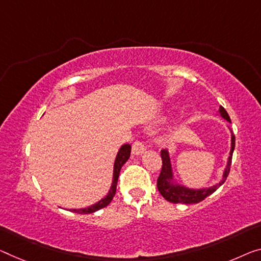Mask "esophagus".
Returning <instances> with one entry per match:
<instances>
[{"mask_svg":"<svg viewBox=\"0 0 261 261\" xmlns=\"http://www.w3.org/2000/svg\"><path fill=\"white\" fill-rule=\"evenodd\" d=\"M132 151L134 155H141L146 151V147H144L142 141H135L132 146Z\"/></svg>","mask_w":261,"mask_h":261,"instance_id":"1","label":"esophagus"}]
</instances>
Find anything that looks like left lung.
Returning a JSON list of instances; mask_svg holds the SVG:
<instances>
[{
  "label": "left lung",
  "instance_id": "left-lung-1",
  "mask_svg": "<svg viewBox=\"0 0 261 261\" xmlns=\"http://www.w3.org/2000/svg\"><path fill=\"white\" fill-rule=\"evenodd\" d=\"M220 113H222V117L226 119L228 122H231V119L228 117L227 112L225 108L220 107ZM232 143H231V151L230 156H228L227 166L225 168V171H224L223 178L218 184L216 186L207 188V189H200V190H192L188 189V188H184L181 186H174L171 183L172 181V171H171V164H170V159L169 154L166 149L161 151V159H162V168L161 172H160V176L158 178V189L164 198H166L168 202L170 203H182V204H194V203H199L202 200L205 199L207 196L218 189V188L222 186V184L226 181L228 172H230L231 163H232V154H233L234 150V144H236V138L234 134L232 133Z\"/></svg>",
  "mask_w": 261,
  "mask_h": 261
}]
</instances>
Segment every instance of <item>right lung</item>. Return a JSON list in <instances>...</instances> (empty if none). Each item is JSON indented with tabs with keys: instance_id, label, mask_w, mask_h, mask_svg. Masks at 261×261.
Returning a JSON list of instances; mask_svg holds the SVG:
<instances>
[{
	"instance_id": "obj_1",
	"label": "right lung",
	"mask_w": 261,
	"mask_h": 261,
	"mask_svg": "<svg viewBox=\"0 0 261 261\" xmlns=\"http://www.w3.org/2000/svg\"><path fill=\"white\" fill-rule=\"evenodd\" d=\"M130 156V144H123V146L120 148L119 153L117 155V159H115L114 162V177H113V183H112L111 190L108 192V195L106 196L105 198H102L101 200H99L98 203L93 204L89 207H85V209H78V210H72V212H75V214H92V212H95L102 207L107 206L108 204L111 203V200L113 199V197L115 196V192H117V186H118V178H119V174L120 170L123 164L127 162V160L129 159Z\"/></svg>"
}]
</instances>
